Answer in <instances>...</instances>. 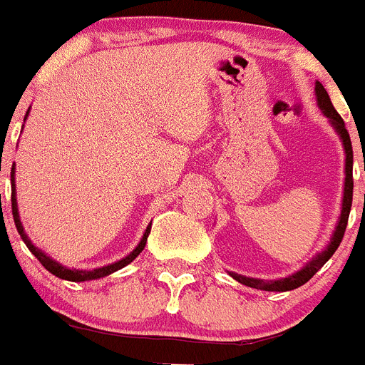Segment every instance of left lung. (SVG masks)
Returning a JSON list of instances; mask_svg holds the SVG:
<instances>
[{
	"instance_id": "obj_1",
	"label": "left lung",
	"mask_w": 365,
	"mask_h": 365,
	"mask_svg": "<svg viewBox=\"0 0 365 365\" xmlns=\"http://www.w3.org/2000/svg\"><path fill=\"white\" fill-rule=\"evenodd\" d=\"M316 101L317 107L322 108L323 114L329 118L331 125L334 127V130L338 133L341 144H344L345 149V185H344V201H341V214H339V220L336 223V229L332 232V238L329 242L322 253H317L316 257L310 260V262L304 264L299 272L292 273V275L284 277V279H277V280H262V279H253V277H244L238 275V273L229 272V275L235 280L242 282V284L249 286V288H257V289H266V292H289V289H295L299 286H303L304 282L312 279L332 255L336 253L339 242L345 235V227H347L349 212H351V205H353V145H351V138H349V133L345 129V123L341 120L336 108L332 107L331 98L327 90L323 88V85L317 81L316 83Z\"/></svg>"
}]
</instances>
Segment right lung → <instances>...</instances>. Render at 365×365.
<instances>
[{
    "label": "right lung",
    "instance_id": "add662e5",
    "mask_svg": "<svg viewBox=\"0 0 365 365\" xmlns=\"http://www.w3.org/2000/svg\"><path fill=\"white\" fill-rule=\"evenodd\" d=\"M27 114H29V110H27ZM27 114H26V120H27ZM11 185H12V195H11L12 217H14V223H16V229H18V232H20L21 240H24V244L27 245V249H29L34 257L38 258L40 264H42V266L46 267L49 273H53L55 277H58V279L71 280V282H85V280L101 279V277H107V275H110V273L121 269V267H125L127 264L133 262V260H135V258L138 257L142 251H144L145 242H148V236H149V232H151V225H148L144 236H142V240H140V244L136 245V247L133 249V251H130L125 258H121V260H118V262L108 264V266H103V267H96V269H73V267L70 269V267H64L62 264H58L57 260H53L51 257H48V255L43 253L42 249L36 247V245H34L33 242L27 238L26 230H24V225H21V221H20V214H18L16 186H14V166H12V170H11Z\"/></svg>",
    "mask_w": 365,
    "mask_h": 365
}]
</instances>
